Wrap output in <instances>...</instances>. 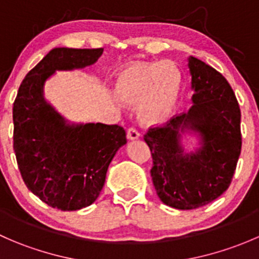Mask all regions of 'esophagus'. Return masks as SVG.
<instances>
[{
	"instance_id": "esophagus-1",
	"label": "esophagus",
	"mask_w": 259,
	"mask_h": 259,
	"mask_svg": "<svg viewBox=\"0 0 259 259\" xmlns=\"http://www.w3.org/2000/svg\"><path fill=\"white\" fill-rule=\"evenodd\" d=\"M139 137H140V133L138 132L134 126H130L129 129H127V138H129L130 140H135Z\"/></svg>"
}]
</instances>
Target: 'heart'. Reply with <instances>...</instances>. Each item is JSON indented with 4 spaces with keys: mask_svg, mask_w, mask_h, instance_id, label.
<instances>
[{
    "mask_svg": "<svg viewBox=\"0 0 259 259\" xmlns=\"http://www.w3.org/2000/svg\"><path fill=\"white\" fill-rule=\"evenodd\" d=\"M182 89V72L170 61L135 62L117 76L115 95L129 105L140 104V115L149 124L164 121L173 111Z\"/></svg>",
    "mask_w": 259,
    "mask_h": 259,
    "instance_id": "b5f03b06",
    "label": "heart"
}]
</instances>
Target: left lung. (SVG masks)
I'll return each mask as SVG.
<instances>
[{
  "instance_id": "1",
  "label": "left lung",
  "mask_w": 259,
  "mask_h": 259,
  "mask_svg": "<svg viewBox=\"0 0 259 259\" xmlns=\"http://www.w3.org/2000/svg\"><path fill=\"white\" fill-rule=\"evenodd\" d=\"M189 69L192 108L144 135L158 197L182 210L203 207L228 189L242 148L241 109L228 81L195 57H189ZM184 128L201 135L202 148L194 154H184L179 144Z\"/></svg>"
}]
</instances>
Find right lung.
I'll use <instances>...</instances> for the list:
<instances>
[{
  "label": "right lung",
  "mask_w": 259,
  "mask_h": 259,
  "mask_svg": "<svg viewBox=\"0 0 259 259\" xmlns=\"http://www.w3.org/2000/svg\"><path fill=\"white\" fill-rule=\"evenodd\" d=\"M103 49H54L26 75L14 103V150L28 190L60 210H77L96 200L109 164L126 144L120 125H69L44 99L56 70L93 65Z\"/></svg>",
  "instance_id": "1"
}]
</instances>
